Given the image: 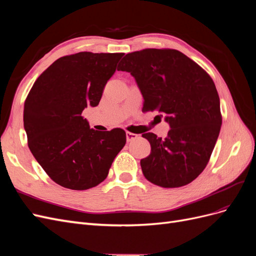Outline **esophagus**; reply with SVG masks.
<instances>
[{"instance_id":"esophagus-1","label":"esophagus","mask_w":256,"mask_h":256,"mask_svg":"<svg viewBox=\"0 0 256 256\" xmlns=\"http://www.w3.org/2000/svg\"><path fill=\"white\" fill-rule=\"evenodd\" d=\"M138 138V134H136L129 132V131H127V132H126V138H127V141H128V142H130V141H134V138Z\"/></svg>"}]
</instances>
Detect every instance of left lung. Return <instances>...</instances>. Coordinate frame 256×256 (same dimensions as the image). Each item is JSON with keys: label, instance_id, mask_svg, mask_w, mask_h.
Returning <instances> with one entry per match:
<instances>
[{"label": "left lung", "instance_id": "left-lung-1", "mask_svg": "<svg viewBox=\"0 0 256 256\" xmlns=\"http://www.w3.org/2000/svg\"><path fill=\"white\" fill-rule=\"evenodd\" d=\"M134 76L144 99L143 110H158L170 125L168 136H142L150 143L141 160L147 180L164 188L190 184L207 166L220 134V99L209 74L174 49L128 53L118 67Z\"/></svg>", "mask_w": 256, "mask_h": 256}]
</instances>
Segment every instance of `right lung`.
I'll list each match as a JSON object with an SVG mask.
<instances>
[{
	"label": "right lung",
	"instance_id": "add662e5",
	"mask_svg": "<svg viewBox=\"0 0 256 256\" xmlns=\"http://www.w3.org/2000/svg\"><path fill=\"white\" fill-rule=\"evenodd\" d=\"M124 53L79 52L56 60L38 76L24 102L30 152L53 182L86 190L104 182L126 144L120 128H90L82 112L98 106Z\"/></svg>",
	"mask_w": 256,
	"mask_h": 256
}]
</instances>
